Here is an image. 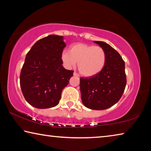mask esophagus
<instances>
[{"label": "esophagus", "mask_w": 151, "mask_h": 151, "mask_svg": "<svg viewBox=\"0 0 151 151\" xmlns=\"http://www.w3.org/2000/svg\"><path fill=\"white\" fill-rule=\"evenodd\" d=\"M73 75H74V76H79V75H78V74L76 73H75V72L73 73Z\"/></svg>", "instance_id": "1"}]
</instances>
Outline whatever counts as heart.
<instances>
[{"mask_svg": "<svg viewBox=\"0 0 151 151\" xmlns=\"http://www.w3.org/2000/svg\"><path fill=\"white\" fill-rule=\"evenodd\" d=\"M61 60L66 68H72L78 63V68L82 75L86 77L100 73L106 64V52L103 48L77 43L71 46L68 51H63Z\"/></svg>", "mask_w": 151, "mask_h": 151, "instance_id": "b5f03b06", "label": "heart"}]
</instances>
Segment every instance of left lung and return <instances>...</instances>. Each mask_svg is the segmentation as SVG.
I'll return each mask as SVG.
<instances>
[{
    "instance_id": "left-lung-1",
    "label": "left lung",
    "mask_w": 151,
    "mask_h": 151,
    "mask_svg": "<svg viewBox=\"0 0 151 151\" xmlns=\"http://www.w3.org/2000/svg\"><path fill=\"white\" fill-rule=\"evenodd\" d=\"M106 52L103 70L90 78H80L82 102L86 108L104 110L118 102L127 84L125 64L121 56L111 46L103 41H94Z\"/></svg>"
}]
</instances>
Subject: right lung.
<instances>
[{
  "instance_id": "1",
  "label": "right lung",
  "mask_w": 151,
  "mask_h": 151,
  "mask_svg": "<svg viewBox=\"0 0 151 151\" xmlns=\"http://www.w3.org/2000/svg\"><path fill=\"white\" fill-rule=\"evenodd\" d=\"M63 36L50 35L38 40L27 54L20 75L25 100L37 109L59 103L61 93L73 75L63 67L61 54L66 43Z\"/></svg>"
}]
</instances>
